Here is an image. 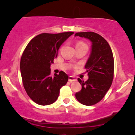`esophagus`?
I'll return each instance as SVG.
<instances>
[{"label":"esophagus","instance_id":"esophagus-1","mask_svg":"<svg viewBox=\"0 0 135 135\" xmlns=\"http://www.w3.org/2000/svg\"><path fill=\"white\" fill-rule=\"evenodd\" d=\"M76 80V79H75V77H72V76H70L69 78V81L70 82H74V81Z\"/></svg>","mask_w":135,"mask_h":135}]
</instances>
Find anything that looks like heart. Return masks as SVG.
<instances>
[{
	"mask_svg": "<svg viewBox=\"0 0 135 135\" xmlns=\"http://www.w3.org/2000/svg\"><path fill=\"white\" fill-rule=\"evenodd\" d=\"M85 44L82 43V42H79V43H77V45H76V46H80V45H85Z\"/></svg>",
	"mask_w": 135,
	"mask_h": 135,
	"instance_id": "b5f03b06",
	"label": "heart"
}]
</instances>
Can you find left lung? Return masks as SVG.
Instances as JSON below:
<instances>
[{
  "mask_svg": "<svg viewBox=\"0 0 135 135\" xmlns=\"http://www.w3.org/2000/svg\"><path fill=\"white\" fill-rule=\"evenodd\" d=\"M75 36L89 39L92 43L91 53L85 66L89 79L84 82L78 79L82 89L75 94L79 103L92 105L103 99L113 83L114 70L113 52L108 41L99 34L81 32Z\"/></svg>",
  "mask_w": 135,
  "mask_h": 135,
  "instance_id": "1",
  "label": "left lung"
}]
</instances>
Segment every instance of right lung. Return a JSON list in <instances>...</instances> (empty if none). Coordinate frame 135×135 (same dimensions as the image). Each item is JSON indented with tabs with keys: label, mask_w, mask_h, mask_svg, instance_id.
Instances as JSON below:
<instances>
[{
	"label": "right lung",
	"mask_w": 135,
	"mask_h": 135,
	"mask_svg": "<svg viewBox=\"0 0 135 135\" xmlns=\"http://www.w3.org/2000/svg\"><path fill=\"white\" fill-rule=\"evenodd\" d=\"M74 32L42 33L29 42L21 58L20 70L24 88L28 96L39 105L55 103L60 90L69 77L60 71L52 77L50 65L58 56V50Z\"/></svg>",
	"instance_id": "1"
}]
</instances>
